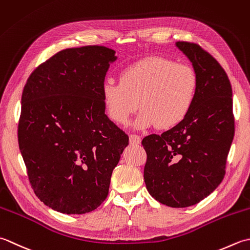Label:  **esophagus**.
Instances as JSON below:
<instances>
[{
	"label": "esophagus",
	"mask_w": 250,
	"mask_h": 250,
	"mask_svg": "<svg viewBox=\"0 0 250 250\" xmlns=\"http://www.w3.org/2000/svg\"><path fill=\"white\" fill-rule=\"evenodd\" d=\"M141 141L140 136L138 135H130L129 136V142L131 145H139Z\"/></svg>",
	"instance_id": "obj_1"
}]
</instances>
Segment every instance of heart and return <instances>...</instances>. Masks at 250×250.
<instances>
[{"label": "heart", "mask_w": 250, "mask_h": 250, "mask_svg": "<svg viewBox=\"0 0 250 250\" xmlns=\"http://www.w3.org/2000/svg\"><path fill=\"white\" fill-rule=\"evenodd\" d=\"M197 90V75L190 65L150 56L122 70L120 83L106 79L101 86V99L106 116L115 124L128 123L139 104L135 128L157 125L160 129H170L189 115Z\"/></svg>", "instance_id": "1"}]
</instances>
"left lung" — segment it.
I'll return each instance as SVG.
<instances>
[{
	"mask_svg": "<svg viewBox=\"0 0 250 250\" xmlns=\"http://www.w3.org/2000/svg\"><path fill=\"white\" fill-rule=\"evenodd\" d=\"M198 79L194 105L178 126L142 140L144 178L152 197L164 205H195L217 189L226 174L234 137L232 87L226 71L197 44L176 42Z\"/></svg>",
	"mask_w": 250,
	"mask_h": 250,
	"instance_id": "1",
	"label": "left lung"
}]
</instances>
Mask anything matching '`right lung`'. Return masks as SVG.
<instances>
[{
	"label": "right lung",
	"mask_w": 250,
	"mask_h": 250,
	"mask_svg": "<svg viewBox=\"0 0 250 250\" xmlns=\"http://www.w3.org/2000/svg\"><path fill=\"white\" fill-rule=\"evenodd\" d=\"M118 59L105 46L68 48L29 76L18 124L20 153L41 202L67 215L101 205L128 136L104 113L101 86Z\"/></svg>",
	"instance_id": "right-lung-1"
}]
</instances>
